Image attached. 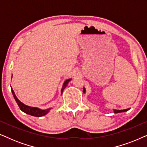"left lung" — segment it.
Instances as JSON below:
<instances>
[{"label": "left lung", "instance_id": "obj_1", "mask_svg": "<svg viewBox=\"0 0 147 147\" xmlns=\"http://www.w3.org/2000/svg\"><path fill=\"white\" fill-rule=\"evenodd\" d=\"M83 92H85V89H84H84H83ZM127 109H125V110H114V113H119V112H125V111H127Z\"/></svg>", "mask_w": 147, "mask_h": 147}]
</instances>
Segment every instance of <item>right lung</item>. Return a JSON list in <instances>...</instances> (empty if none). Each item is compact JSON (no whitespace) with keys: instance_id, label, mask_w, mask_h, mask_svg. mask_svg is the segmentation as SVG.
Returning a JSON list of instances; mask_svg holds the SVG:
<instances>
[{"instance_id":"1","label":"right lung","mask_w":147,"mask_h":147,"mask_svg":"<svg viewBox=\"0 0 147 147\" xmlns=\"http://www.w3.org/2000/svg\"><path fill=\"white\" fill-rule=\"evenodd\" d=\"M71 80V79H68L66 80V81H65V82H64L63 87H62V89H61V94H62V92H63V90L65 89L66 86H67V84L69 83V82ZM11 91H12V93H13V97H14V98H15V101L17 102V103L18 104V106H19V108L21 109V110H22V111L24 112L26 114H29V115H31L33 116H36V117H40V116H45V114H47L48 112H49V110H51V108H49V109H46V110H41L38 108L31 107V106L25 105V104L22 103V102L20 101L19 100H18V98H17V96H15V92H14L13 89H12V88H11Z\"/></svg>"}]
</instances>
